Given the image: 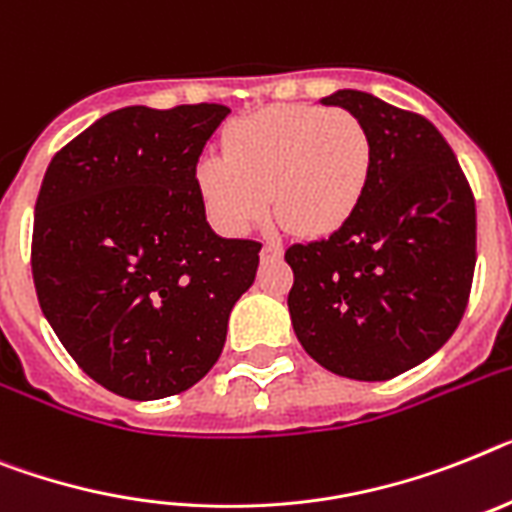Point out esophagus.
Here are the masks:
<instances>
[{
    "label": "esophagus",
    "mask_w": 512,
    "mask_h": 512,
    "mask_svg": "<svg viewBox=\"0 0 512 512\" xmlns=\"http://www.w3.org/2000/svg\"><path fill=\"white\" fill-rule=\"evenodd\" d=\"M281 255H283V247L276 242H265L263 252H260V257H263V260H278Z\"/></svg>",
    "instance_id": "1"
}]
</instances>
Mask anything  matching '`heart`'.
Returning a JSON list of instances; mask_svg holds the SVG:
<instances>
[{
	"mask_svg": "<svg viewBox=\"0 0 512 512\" xmlns=\"http://www.w3.org/2000/svg\"><path fill=\"white\" fill-rule=\"evenodd\" d=\"M375 145L346 109L291 103L229 127L223 156L197 163V192L223 234H244L273 208L291 231L328 236L354 218L367 195Z\"/></svg>",
	"mask_w": 512,
	"mask_h": 512,
	"instance_id": "1",
	"label": "heart"
}]
</instances>
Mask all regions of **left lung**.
Here are the masks:
<instances>
[{
  "label": "left lung",
  "instance_id": "obj_1",
  "mask_svg": "<svg viewBox=\"0 0 512 512\" xmlns=\"http://www.w3.org/2000/svg\"><path fill=\"white\" fill-rule=\"evenodd\" d=\"M367 124V195L328 239L291 244L289 312L317 364L351 380H390L448 341L476 265L474 192L448 140L416 111L362 90L322 98Z\"/></svg>",
  "mask_w": 512,
  "mask_h": 512
}]
</instances>
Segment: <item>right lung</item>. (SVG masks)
I'll return each instance as SVG.
<instances>
[{"label":"right lung","instance_id":"add662e5","mask_svg":"<svg viewBox=\"0 0 512 512\" xmlns=\"http://www.w3.org/2000/svg\"><path fill=\"white\" fill-rule=\"evenodd\" d=\"M221 103L127 106L57 150L36 200L30 268L67 354L111 393L156 401L218 362L263 244L205 221L197 161Z\"/></svg>","mask_w":512,"mask_h":512}]
</instances>
